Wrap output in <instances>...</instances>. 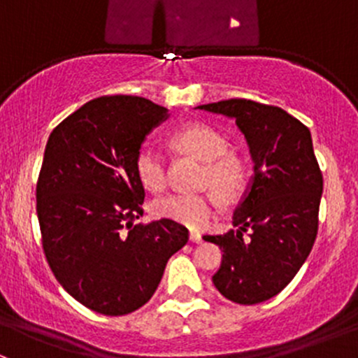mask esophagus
Masks as SVG:
<instances>
[{
	"instance_id": "esophagus-1",
	"label": "esophagus",
	"mask_w": 358,
	"mask_h": 358,
	"mask_svg": "<svg viewBox=\"0 0 358 358\" xmlns=\"http://www.w3.org/2000/svg\"><path fill=\"white\" fill-rule=\"evenodd\" d=\"M189 239L192 241V243H202V236L199 232H196V230H192V232H190Z\"/></svg>"
}]
</instances>
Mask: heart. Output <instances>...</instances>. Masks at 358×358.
<instances>
[{
  "mask_svg": "<svg viewBox=\"0 0 358 358\" xmlns=\"http://www.w3.org/2000/svg\"><path fill=\"white\" fill-rule=\"evenodd\" d=\"M173 149L204 162V183L223 199H236L246 182V162L236 150L227 149V138L213 126L192 122L171 135ZM135 171L145 189L159 192L166 185V157L152 142L136 152ZM222 209L213 194H169L152 202V213L189 229H202Z\"/></svg>",
  "mask_w": 358,
  "mask_h": 358,
  "instance_id": "obj_1",
  "label": "heart"
}]
</instances>
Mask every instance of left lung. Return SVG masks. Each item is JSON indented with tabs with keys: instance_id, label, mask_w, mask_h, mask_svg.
Wrapping results in <instances>:
<instances>
[{
	"instance_id": "8db88e82",
	"label": "left lung",
	"mask_w": 358,
	"mask_h": 358,
	"mask_svg": "<svg viewBox=\"0 0 358 358\" xmlns=\"http://www.w3.org/2000/svg\"><path fill=\"white\" fill-rule=\"evenodd\" d=\"M197 109L236 119L255 162L251 187L234 213L239 230L204 239L223 251L213 275L216 289L234 303L256 305L294 279L315 243L324 182L312 135L280 107L252 100L230 99Z\"/></svg>"
}]
</instances>
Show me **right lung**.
I'll return each mask as SVG.
<instances>
[{
  "label": "right lung",
  "mask_w": 358,
  "mask_h": 358,
  "mask_svg": "<svg viewBox=\"0 0 358 358\" xmlns=\"http://www.w3.org/2000/svg\"><path fill=\"white\" fill-rule=\"evenodd\" d=\"M166 117V107L142 96H100L64 119L46 143L36 185L43 251L60 286L102 315L145 305L189 241L173 220L135 223L145 199L136 152Z\"/></svg>",
  "instance_id": "obj_1"
}]
</instances>
